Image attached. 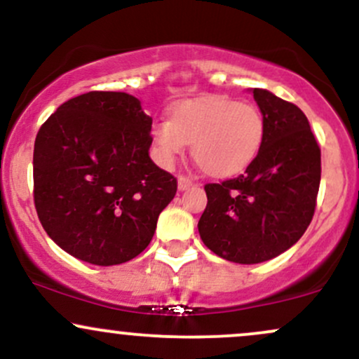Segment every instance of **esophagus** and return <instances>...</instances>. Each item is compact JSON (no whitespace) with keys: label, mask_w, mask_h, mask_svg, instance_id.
<instances>
[{"label":"esophagus","mask_w":359,"mask_h":359,"mask_svg":"<svg viewBox=\"0 0 359 359\" xmlns=\"http://www.w3.org/2000/svg\"><path fill=\"white\" fill-rule=\"evenodd\" d=\"M192 185H194L192 179H189V177L185 175L179 177V191H187V189H191Z\"/></svg>","instance_id":"1"}]
</instances>
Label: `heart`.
I'll return each instance as SVG.
<instances>
[{
    "label": "heart",
    "mask_w": 359,
    "mask_h": 359,
    "mask_svg": "<svg viewBox=\"0 0 359 359\" xmlns=\"http://www.w3.org/2000/svg\"><path fill=\"white\" fill-rule=\"evenodd\" d=\"M154 143L170 165L192 143V158L208 175L229 177L245 170L265 138V119L257 106L231 97L208 96L175 106L170 121L156 123Z\"/></svg>",
    "instance_id": "1"
}]
</instances>
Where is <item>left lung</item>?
<instances>
[{
  "mask_svg": "<svg viewBox=\"0 0 359 359\" xmlns=\"http://www.w3.org/2000/svg\"><path fill=\"white\" fill-rule=\"evenodd\" d=\"M265 138L245 174L205 184L201 240L217 257L253 265L300 240L316 211L320 148L306 114L266 89L253 90Z\"/></svg>",
  "mask_w": 359,
  "mask_h": 359,
  "instance_id": "obj_1",
  "label": "left lung"
}]
</instances>
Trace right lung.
Instances as JSON below:
<instances>
[{
    "mask_svg": "<svg viewBox=\"0 0 359 359\" xmlns=\"http://www.w3.org/2000/svg\"><path fill=\"white\" fill-rule=\"evenodd\" d=\"M151 118L135 96L90 90L40 126L34 201L62 250L93 265L138 257L154 238L177 179L151 162Z\"/></svg>",
    "mask_w": 359,
    "mask_h": 359,
    "instance_id": "obj_1",
    "label": "right lung"
}]
</instances>
